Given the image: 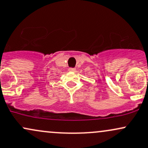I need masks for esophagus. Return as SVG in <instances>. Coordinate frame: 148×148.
<instances>
[{"mask_svg":"<svg viewBox=\"0 0 148 148\" xmlns=\"http://www.w3.org/2000/svg\"><path fill=\"white\" fill-rule=\"evenodd\" d=\"M69 72H75L76 68H69Z\"/></svg>","mask_w":148,"mask_h":148,"instance_id":"1","label":"esophagus"}]
</instances>
